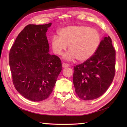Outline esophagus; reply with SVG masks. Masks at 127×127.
I'll use <instances>...</instances> for the list:
<instances>
[{"instance_id":"34e87169","label":"esophagus","mask_w":127,"mask_h":127,"mask_svg":"<svg viewBox=\"0 0 127 127\" xmlns=\"http://www.w3.org/2000/svg\"><path fill=\"white\" fill-rule=\"evenodd\" d=\"M62 66H63V68H66V67H69V64H66V63H63L62 64Z\"/></svg>"}]
</instances>
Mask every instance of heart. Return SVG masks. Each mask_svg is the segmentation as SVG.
<instances>
[{"mask_svg": "<svg viewBox=\"0 0 127 127\" xmlns=\"http://www.w3.org/2000/svg\"><path fill=\"white\" fill-rule=\"evenodd\" d=\"M101 41V35L96 30L84 25L70 26L61 29L59 36H53L52 48L54 53L61 56L68 46L66 58L84 61L95 54Z\"/></svg>", "mask_w": 127, "mask_h": 127, "instance_id": "1", "label": "heart"}]
</instances>
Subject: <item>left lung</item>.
<instances>
[{
    "instance_id": "1",
    "label": "left lung",
    "mask_w": 127,
    "mask_h": 127,
    "mask_svg": "<svg viewBox=\"0 0 127 127\" xmlns=\"http://www.w3.org/2000/svg\"><path fill=\"white\" fill-rule=\"evenodd\" d=\"M116 50L108 36L103 37L95 54L74 67L73 83L78 96L92 100L108 89L116 72Z\"/></svg>"
}]
</instances>
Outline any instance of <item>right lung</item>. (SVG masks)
<instances>
[{"mask_svg": "<svg viewBox=\"0 0 127 127\" xmlns=\"http://www.w3.org/2000/svg\"><path fill=\"white\" fill-rule=\"evenodd\" d=\"M51 25L50 23L26 26L9 51L14 85L25 98L34 102L49 97L62 69L59 58L49 53L46 32Z\"/></svg>", "mask_w": 127, "mask_h": 127, "instance_id": "add662e5", "label": "right lung"}]
</instances>
